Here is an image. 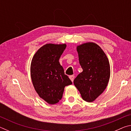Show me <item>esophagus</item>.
<instances>
[{
	"label": "esophagus",
	"mask_w": 131,
	"mask_h": 131,
	"mask_svg": "<svg viewBox=\"0 0 131 131\" xmlns=\"http://www.w3.org/2000/svg\"><path fill=\"white\" fill-rule=\"evenodd\" d=\"M69 78H70V79L71 80V81H72L73 82V80H74V75H71V76H69Z\"/></svg>",
	"instance_id": "obj_1"
}]
</instances>
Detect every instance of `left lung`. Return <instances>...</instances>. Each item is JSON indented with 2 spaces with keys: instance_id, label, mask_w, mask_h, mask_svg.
Returning <instances> with one entry per match:
<instances>
[{
  "instance_id": "obj_1",
  "label": "left lung",
  "mask_w": 131,
  "mask_h": 131,
  "mask_svg": "<svg viewBox=\"0 0 131 131\" xmlns=\"http://www.w3.org/2000/svg\"><path fill=\"white\" fill-rule=\"evenodd\" d=\"M77 51L83 72L77 75L73 83L83 100L92 102L107 87L110 64L102 49L94 43L77 46Z\"/></svg>"
}]
</instances>
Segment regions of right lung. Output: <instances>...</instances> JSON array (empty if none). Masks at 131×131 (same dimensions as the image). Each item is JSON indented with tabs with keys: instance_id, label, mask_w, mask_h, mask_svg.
Instances as JSON below:
<instances>
[{
	"instance_id": "right-lung-1",
	"label": "right lung",
	"mask_w": 131,
	"mask_h": 131,
	"mask_svg": "<svg viewBox=\"0 0 131 131\" xmlns=\"http://www.w3.org/2000/svg\"><path fill=\"white\" fill-rule=\"evenodd\" d=\"M66 45L47 44L36 52L30 65L31 79L39 96L51 105L62 97L64 88L72 84L59 59Z\"/></svg>"
}]
</instances>
